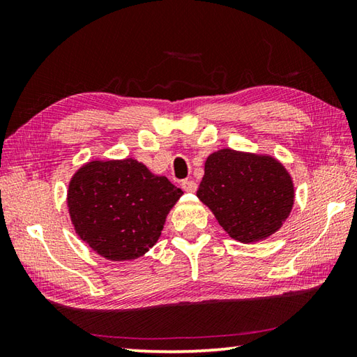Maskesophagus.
<instances>
[{
	"instance_id": "34e87169",
	"label": "esophagus",
	"mask_w": 357,
	"mask_h": 357,
	"mask_svg": "<svg viewBox=\"0 0 357 357\" xmlns=\"http://www.w3.org/2000/svg\"><path fill=\"white\" fill-rule=\"evenodd\" d=\"M181 187H183L184 192L195 193L196 188H198V184H196L195 181H183V184H181Z\"/></svg>"
}]
</instances>
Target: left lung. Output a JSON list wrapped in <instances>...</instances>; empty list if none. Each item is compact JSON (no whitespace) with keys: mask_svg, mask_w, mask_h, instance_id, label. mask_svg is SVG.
<instances>
[{"mask_svg":"<svg viewBox=\"0 0 357 357\" xmlns=\"http://www.w3.org/2000/svg\"><path fill=\"white\" fill-rule=\"evenodd\" d=\"M196 195L229 236L244 244L276 233L294 204L293 179L276 158L231 149L207 158Z\"/></svg>","mask_w":357,"mask_h":357,"instance_id":"8db88e82","label":"left lung"}]
</instances>
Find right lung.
<instances>
[{
    "mask_svg": "<svg viewBox=\"0 0 357 357\" xmlns=\"http://www.w3.org/2000/svg\"><path fill=\"white\" fill-rule=\"evenodd\" d=\"M133 158L90 161L73 174L67 207L78 236L109 261H132L153 247L183 196Z\"/></svg>",
    "mask_w": 357,
    "mask_h": 357,
    "instance_id": "1",
    "label": "right lung"
}]
</instances>
